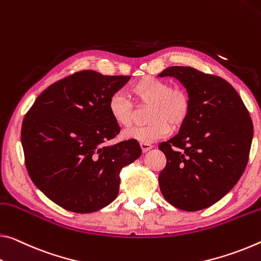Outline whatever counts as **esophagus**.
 <instances>
[{
  "label": "esophagus",
  "instance_id": "esophagus-1",
  "mask_svg": "<svg viewBox=\"0 0 261 261\" xmlns=\"http://www.w3.org/2000/svg\"><path fill=\"white\" fill-rule=\"evenodd\" d=\"M140 147H142L143 153H146V152L150 151L153 146L151 145V144H144V143H142V144H140Z\"/></svg>",
  "mask_w": 261,
  "mask_h": 261
}]
</instances>
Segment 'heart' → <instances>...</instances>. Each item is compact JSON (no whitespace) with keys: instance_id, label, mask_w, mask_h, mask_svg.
<instances>
[{"instance_id":"b5f03b06","label":"heart","mask_w":261,"mask_h":261,"mask_svg":"<svg viewBox=\"0 0 261 261\" xmlns=\"http://www.w3.org/2000/svg\"><path fill=\"white\" fill-rule=\"evenodd\" d=\"M130 95L137 105L150 106L146 126H134L123 132L125 139L150 144L171 134L172 126H181L187 121L190 107L188 93L181 87H171L167 81L144 76L130 87ZM109 113L121 126H130L134 119V105L125 95L115 93L108 103Z\"/></svg>"}]
</instances>
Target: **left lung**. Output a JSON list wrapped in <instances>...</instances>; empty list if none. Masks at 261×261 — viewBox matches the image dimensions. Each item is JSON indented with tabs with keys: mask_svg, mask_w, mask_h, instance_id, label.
Segmentation results:
<instances>
[{
	"mask_svg": "<svg viewBox=\"0 0 261 261\" xmlns=\"http://www.w3.org/2000/svg\"><path fill=\"white\" fill-rule=\"evenodd\" d=\"M158 76L177 79L192 102L179 134L159 145L166 155L160 190L168 203L185 212L208 208L245 171L253 138L249 110L221 76L185 66H172Z\"/></svg>",
	"mask_w": 261,
	"mask_h": 261,
	"instance_id": "8db88e82",
	"label": "left lung"
}]
</instances>
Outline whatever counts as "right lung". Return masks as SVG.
<instances>
[{"label": "right lung", "mask_w": 261, "mask_h": 261, "mask_svg": "<svg viewBox=\"0 0 261 261\" xmlns=\"http://www.w3.org/2000/svg\"><path fill=\"white\" fill-rule=\"evenodd\" d=\"M130 80L81 71L48 86L22 123L29 175L61 208L94 213L117 196L122 168L142 154L137 140L106 145L121 127L109 113L111 95Z\"/></svg>", "instance_id": "add662e5"}]
</instances>
